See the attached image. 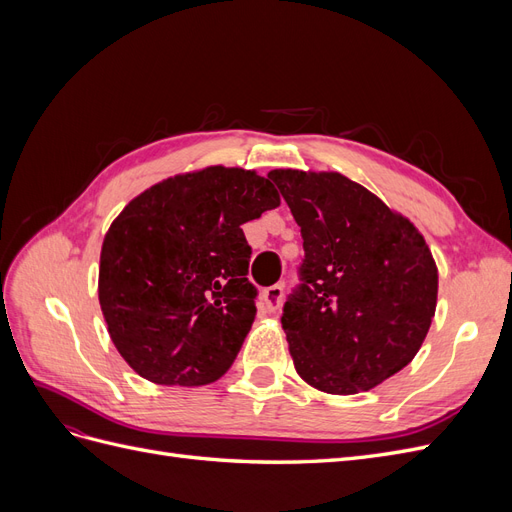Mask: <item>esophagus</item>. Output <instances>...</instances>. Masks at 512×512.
I'll use <instances>...</instances> for the list:
<instances>
[{
	"label": "esophagus",
	"mask_w": 512,
	"mask_h": 512,
	"mask_svg": "<svg viewBox=\"0 0 512 512\" xmlns=\"http://www.w3.org/2000/svg\"><path fill=\"white\" fill-rule=\"evenodd\" d=\"M284 297V286L282 284H275L269 286L265 292H262V307L267 309V312H275L277 307H280Z\"/></svg>",
	"instance_id": "1"
}]
</instances>
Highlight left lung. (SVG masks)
<instances>
[{"label": "left lung", "mask_w": 512, "mask_h": 512, "mask_svg": "<svg viewBox=\"0 0 512 512\" xmlns=\"http://www.w3.org/2000/svg\"><path fill=\"white\" fill-rule=\"evenodd\" d=\"M301 226V284L282 327L297 374L331 395L369 391L423 346L438 301V267L418 228L339 173L275 168Z\"/></svg>", "instance_id": "8db88e82"}]
</instances>
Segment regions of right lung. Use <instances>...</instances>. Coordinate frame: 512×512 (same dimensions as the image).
<instances>
[{"label":"right lung","mask_w":512,"mask_h":512,"mask_svg":"<svg viewBox=\"0 0 512 512\" xmlns=\"http://www.w3.org/2000/svg\"><path fill=\"white\" fill-rule=\"evenodd\" d=\"M280 205L254 170L207 166L138 194L108 228L98 297L115 348L149 382L222 378L256 316L243 224Z\"/></svg>","instance_id":"right-lung-1"}]
</instances>
